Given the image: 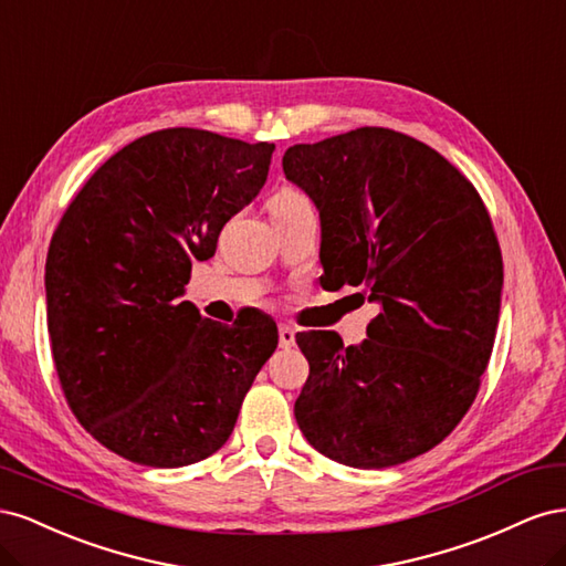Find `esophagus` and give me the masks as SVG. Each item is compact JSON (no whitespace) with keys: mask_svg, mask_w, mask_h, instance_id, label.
Wrapping results in <instances>:
<instances>
[{"mask_svg":"<svg viewBox=\"0 0 566 566\" xmlns=\"http://www.w3.org/2000/svg\"><path fill=\"white\" fill-rule=\"evenodd\" d=\"M279 342L283 349H290L295 345V328H290V325H279Z\"/></svg>","mask_w":566,"mask_h":566,"instance_id":"esophagus-1","label":"esophagus"}]
</instances>
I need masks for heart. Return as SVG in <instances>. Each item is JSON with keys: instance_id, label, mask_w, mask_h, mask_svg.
Segmentation results:
<instances>
[{"instance_id": "b5f03b06", "label": "heart", "mask_w": 566, "mask_h": 566, "mask_svg": "<svg viewBox=\"0 0 566 566\" xmlns=\"http://www.w3.org/2000/svg\"><path fill=\"white\" fill-rule=\"evenodd\" d=\"M306 202H310V198H306L302 191H297V188L283 186L271 196L269 208L271 210H283V208H295V205H306Z\"/></svg>"}]
</instances>
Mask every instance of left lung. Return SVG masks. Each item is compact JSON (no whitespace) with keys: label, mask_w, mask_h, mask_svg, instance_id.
I'll return each mask as SVG.
<instances>
[{"label":"left lung","mask_w":566,"mask_h":566,"mask_svg":"<svg viewBox=\"0 0 566 566\" xmlns=\"http://www.w3.org/2000/svg\"><path fill=\"white\" fill-rule=\"evenodd\" d=\"M283 172L318 208L323 287L380 304L358 347L297 333L300 430L342 465H401L455 430L489 366L503 256L486 205L434 148L385 127L290 146Z\"/></svg>","instance_id":"8db88e82"}]
</instances>
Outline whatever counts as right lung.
I'll use <instances>...</instances> for the list:
<instances>
[{
  "label": "right lung",
  "instance_id": "obj_1",
  "mask_svg": "<svg viewBox=\"0 0 566 566\" xmlns=\"http://www.w3.org/2000/svg\"><path fill=\"white\" fill-rule=\"evenodd\" d=\"M273 144L169 127L127 144L67 205L46 254V325L63 397L101 447L184 468L224 447L279 345L179 302L193 260L260 193Z\"/></svg>",
  "mask_w": 566,
  "mask_h": 566
}]
</instances>
